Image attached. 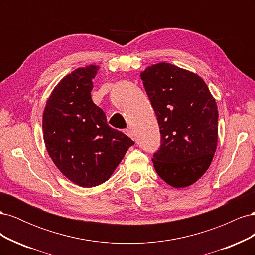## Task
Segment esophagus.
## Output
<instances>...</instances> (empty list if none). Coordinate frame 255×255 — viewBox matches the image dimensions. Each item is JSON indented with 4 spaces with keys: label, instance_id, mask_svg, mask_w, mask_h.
I'll return each mask as SVG.
<instances>
[{
    "label": "esophagus",
    "instance_id": "1",
    "mask_svg": "<svg viewBox=\"0 0 255 255\" xmlns=\"http://www.w3.org/2000/svg\"><path fill=\"white\" fill-rule=\"evenodd\" d=\"M125 133H126V135H128L129 138H132V139H134V133L132 132V129L128 128V129L125 130Z\"/></svg>",
    "mask_w": 255,
    "mask_h": 255
}]
</instances>
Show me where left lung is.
I'll return each mask as SVG.
<instances>
[{"label": "left lung", "instance_id": "left-lung-1", "mask_svg": "<svg viewBox=\"0 0 255 255\" xmlns=\"http://www.w3.org/2000/svg\"><path fill=\"white\" fill-rule=\"evenodd\" d=\"M156 114L161 144L152 161L174 188L190 186L211 166L218 142V110L201 76L169 63L140 73Z\"/></svg>", "mask_w": 255, "mask_h": 255}]
</instances>
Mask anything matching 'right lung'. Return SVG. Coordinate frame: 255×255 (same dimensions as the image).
Masks as SVG:
<instances>
[{"label": "right lung", "instance_id": "1", "mask_svg": "<svg viewBox=\"0 0 255 255\" xmlns=\"http://www.w3.org/2000/svg\"><path fill=\"white\" fill-rule=\"evenodd\" d=\"M99 66L78 68L54 87L42 115L45 148L68 180L95 187L110 179L134 141L107 123L91 99Z\"/></svg>", "mask_w": 255, "mask_h": 255}]
</instances>
